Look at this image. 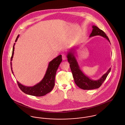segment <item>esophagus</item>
I'll use <instances>...</instances> for the list:
<instances>
[{
    "label": "esophagus",
    "mask_w": 125,
    "mask_h": 125,
    "mask_svg": "<svg viewBox=\"0 0 125 125\" xmlns=\"http://www.w3.org/2000/svg\"><path fill=\"white\" fill-rule=\"evenodd\" d=\"M62 60L63 61L66 60L67 59V57H66V55L65 54H62Z\"/></svg>",
    "instance_id": "obj_1"
}]
</instances>
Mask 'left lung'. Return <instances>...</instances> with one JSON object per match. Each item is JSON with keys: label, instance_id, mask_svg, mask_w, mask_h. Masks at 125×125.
Listing matches in <instances>:
<instances>
[{"label": "left lung", "instance_id": "left-lung-1", "mask_svg": "<svg viewBox=\"0 0 125 125\" xmlns=\"http://www.w3.org/2000/svg\"><path fill=\"white\" fill-rule=\"evenodd\" d=\"M92 27L93 29L89 37L94 36H101L106 38L110 43L108 36L103 30H101L95 25H92ZM79 47L78 46L73 47L67 52V60L70 63V66L74 82L76 85L81 89L90 90L98 89L106 78L107 75L111 71V68L110 67L108 71L98 79L93 80L90 78V77L86 75L81 69L74 55V52Z\"/></svg>", "mask_w": 125, "mask_h": 125}]
</instances>
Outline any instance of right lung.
Wrapping results in <instances>:
<instances>
[{
  "label": "right lung",
  "mask_w": 125,
  "mask_h": 125,
  "mask_svg": "<svg viewBox=\"0 0 125 125\" xmlns=\"http://www.w3.org/2000/svg\"><path fill=\"white\" fill-rule=\"evenodd\" d=\"M19 37V35L17 36L15 42H16L17 41ZM15 45V43L14 44L13 47L12 53L10 60L11 69L13 75L14 73L11 66V61H12V58L13 57ZM62 61V58L61 55L58 56L57 57L51 61L49 63L47 71L46 72L44 77L39 83H37L35 85L32 87L25 86L17 81L19 87L22 92L28 95L36 97H41L46 95L47 93L50 92L54 88L55 85V77L56 72Z\"/></svg>",
  "instance_id": "right-lung-1"
}]
</instances>
